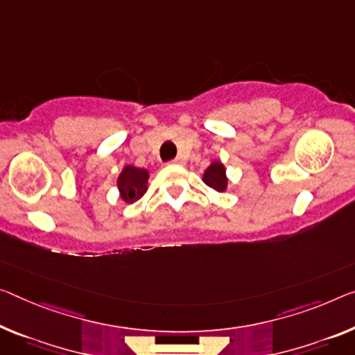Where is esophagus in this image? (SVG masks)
I'll return each mask as SVG.
<instances>
[{"mask_svg": "<svg viewBox=\"0 0 355 355\" xmlns=\"http://www.w3.org/2000/svg\"><path fill=\"white\" fill-rule=\"evenodd\" d=\"M170 163H171V165H181V163H182V159H179V157H178V159L171 160Z\"/></svg>", "mask_w": 355, "mask_h": 355, "instance_id": "1", "label": "esophagus"}]
</instances>
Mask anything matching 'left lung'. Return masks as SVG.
I'll use <instances>...</instances> for the list:
<instances>
[{"label":"left lung","instance_id":"obj_1","mask_svg":"<svg viewBox=\"0 0 355 355\" xmlns=\"http://www.w3.org/2000/svg\"><path fill=\"white\" fill-rule=\"evenodd\" d=\"M203 182L206 185H209L211 189L217 190V192H225L228 179L223 163H220L219 160L212 162L211 165L206 168V171L203 174Z\"/></svg>","mask_w":355,"mask_h":355}]
</instances>
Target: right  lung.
I'll return each mask as SVG.
<instances>
[{
	"label": "right lung",
	"instance_id": "1",
	"mask_svg": "<svg viewBox=\"0 0 355 355\" xmlns=\"http://www.w3.org/2000/svg\"><path fill=\"white\" fill-rule=\"evenodd\" d=\"M147 179H149V171L144 168H136L133 165L123 168L119 174L117 187L125 203H135L146 193Z\"/></svg>",
	"mask_w": 355,
	"mask_h": 355
}]
</instances>
